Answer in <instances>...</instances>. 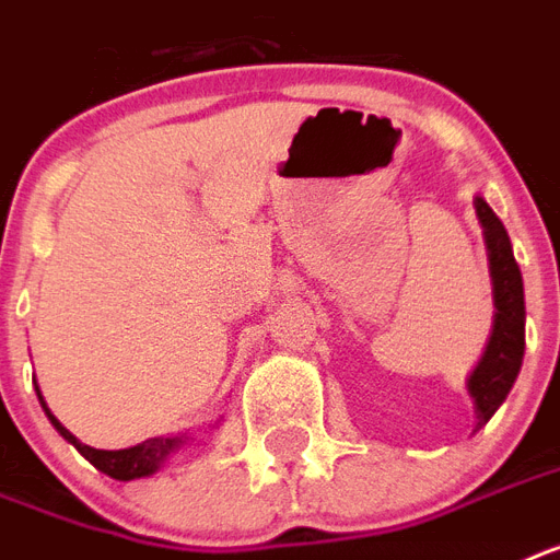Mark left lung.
<instances>
[{
  "mask_svg": "<svg viewBox=\"0 0 560 560\" xmlns=\"http://www.w3.org/2000/svg\"><path fill=\"white\" fill-rule=\"evenodd\" d=\"M477 218L483 226L486 253H489V272H492V293H494V325L483 357L469 376V397L475 399L477 429L492 420V413L501 408L506 394L512 390L524 362V327H526V307H524V279L521 267L512 253L506 226L501 218L494 215L492 207L483 198H475Z\"/></svg>",
  "mask_w": 560,
  "mask_h": 560,
  "instance_id": "8db88e82",
  "label": "left lung"
}]
</instances>
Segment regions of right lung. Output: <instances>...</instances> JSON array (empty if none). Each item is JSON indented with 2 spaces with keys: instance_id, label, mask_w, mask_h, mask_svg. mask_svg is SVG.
<instances>
[{
  "instance_id": "right-lung-1",
  "label": "right lung",
  "mask_w": 560,
  "mask_h": 560,
  "mask_svg": "<svg viewBox=\"0 0 560 560\" xmlns=\"http://www.w3.org/2000/svg\"><path fill=\"white\" fill-rule=\"evenodd\" d=\"M36 397H39V406H43L45 417L51 420L54 429L62 434V438L68 440V443L74 445L77 452L83 454L85 460L94 466V469H100L103 475L115 477V480H138V477H147V475H154V471L161 469V463L170 457L175 448H180L184 443H189V438L186 434H177V438H152V440H143V443L131 445V448H120V452H103V448H91V445L80 443V440L71 434V431L62 425V422L54 417L51 411H48V406H45L43 394H39V388H36Z\"/></svg>"
}]
</instances>
